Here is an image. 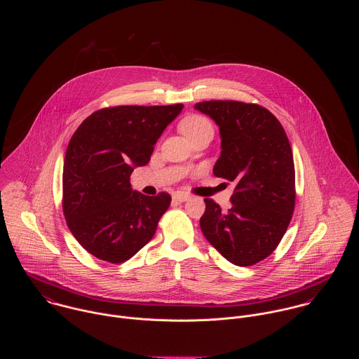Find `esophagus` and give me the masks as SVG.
Instances as JSON below:
<instances>
[{"label":"esophagus","instance_id":"esophagus-1","mask_svg":"<svg viewBox=\"0 0 359 359\" xmlns=\"http://www.w3.org/2000/svg\"><path fill=\"white\" fill-rule=\"evenodd\" d=\"M172 199L174 201H177V202H187V201H189L191 199V196L188 195V194H184V192H175L174 195H172Z\"/></svg>","mask_w":359,"mask_h":359}]
</instances>
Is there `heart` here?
<instances>
[{"label": "heart", "instance_id": "obj_1", "mask_svg": "<svg viewBox=\"0 0 359 359\" xmlns=\"http://www.w3.org/2000/svg\"><path fill=\"white\" fill-rule=\"evenodd\" d=\"M180 130L181 133L189 138L203 130H212L210 121L205 118L203 116H198V114H192L185 117L181 123H180Z\"/></svg>", "mask_w": 359, "mask_h": 359}]
</instances>
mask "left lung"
Here are the masks:
<instances>
[{"instance_id": "1", "label": "left lung", "mask_w": 359, "mask_h": 359, "mask_svg": "<svg viewBox=\"0 0 359 359\" xmlns=\"http://www.w3.org/2000/svg\"><path fill=\"white\" fill-rule=\"evenodd\" d=\"M195 109L219 127L214 175L235 184L228 211L205 199L202 232L229 262L255 265L276 249L294 210L296 175L287 135L259 104L205 101Z\"/></svg>"}]
</instances>
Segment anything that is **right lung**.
Returning a JSON list of instances; mask_svg holds the SVG:
<instances>
[{"label": "right lung", "instance_id": "1", "mask_svg": "<svg viewBox=\"0 0 359 359\" xmlns=\"http://www.w3.org/2000/svg\"><path fill=\"white\" fill-rule=\"evenodd\" d=\"M182 107H104L73 134L63 163L62 205L70 232L90 255L120 264L154 238L171 196L133 191L130 175L149 163L157 140Z\"/></svg>", "mask_w": 359, "mask_h": 359}]
</instances>
